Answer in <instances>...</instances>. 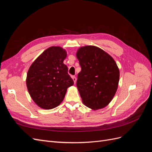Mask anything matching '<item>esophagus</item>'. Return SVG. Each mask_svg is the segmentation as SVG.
<instances>
[{
    "mask_svg": "<svg viewBox=\"0 0 152 152\" xmlns=\"http://www.w3.org/2000/svg\"><path fill=\"white\" fill-rule=\"evenodd\" d=\"M72 79H73V82H74V84H75V83H76V81H77V78H76V77L72 76Z\"/></svg>",
    "mask_w": 152,
    "mask_h": 152,
    "instance_id": "esophagus-1",
    "label": "esophagus"
}]
</instances>
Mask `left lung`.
Instances as JSON below:
<instances>
[{"mask_svg":"<svg viewBox=\"0 0 152 152\" xmlns=\"http://www.w3.org/2000/svg\"><path fill=\"white\" fill-rule=\"evenodd\" d=\"M81 71L77 87L82 102L93 110L103 108L110 103L118 88L120 72L113 58L94 45L78 49Z\"/></svg>","mask_w":152,"mask_h":152,"instance_id":"1","label":"left lung"}]
</instances>
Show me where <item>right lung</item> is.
Wrapping results in <instances>:
<instances>
[{"label":"right lung","mask_w":152,"mask_h":152,"mask_svg":"<svg viewBox=\"0 0 152 152\" xmlns=\"http://www.w3.org/2000/svg\"><path fill=\"white\" fill-rule=\"evenodd\" d=\"M65 49L50 47L31 64L26 76V86L34 102L39 107L50 110L60 104L68 87L73 80L63 63L66 57Z\"/></svg>","instance_id":"right-lung-1"}]
</instances>
